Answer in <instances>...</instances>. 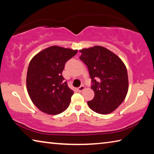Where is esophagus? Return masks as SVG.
Masks as SVG:
<instances>
[{
    "label": "esophagus",
    "mask_w": 154,
    "mask_h": 154,
    "mask_svg": "<svg viewBox=\"0 0 154 154\" xmlns=\"http://www.w3.org/2000/svg\"><path fill=\"white\" fill-rule=\"evenodd\" d=\"M85 89V87L84 86V85H81L80 87L77 88V91L79 92H82L83 90H84Z\"/></svg>",
    "instance_id": "34e87169"
}]
</instances>
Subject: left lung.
<instances>
[{
  "mask_svg": "<svg viewBox=\"0 0 154 154\" xmlns=\"http://www.w3.org/2000/svg\"><path fill=\"white\" fill-rule=\"evenodd\" d=\"M79 57L88 66L94 97L88 105L92 111L109 114L123 103L128 90L126 67L122 60L102 46L83 49Z\"/></svg>",
  "mask_w": 154,
  "mask_h": 154,
  "instance_id": "1",
  "label": "left lung"
}]
</instances>
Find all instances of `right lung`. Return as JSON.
Instances as JSON below:
<instances>
[{
  "label": "right lung",
  "mask_w": 154,
  "mask_h": 154,
  "mask_svg": "<svg viewBox=\"0 0 154 154\" xmlns=\"http://www.w3.org/2000/svg\"><path fill=\"white\" fill-rule=\"evenodd\" d=\"M77 50L51 46L33 57L28 68L26 87L30 98L43 113L57 115L69 106L73 91L62 72L66 62Z\"/></svg>",
  "instance_id": "obj_1"
}]
</instances>
